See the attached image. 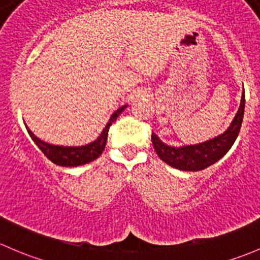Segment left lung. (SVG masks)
I'll list each match as a JSON object with an SVG mask.
<instances>
[{
  "mask_svg": "<svg viewBox=\"0 0 260 260\" xmlns=\"http://www.w3.org/2000/svg\"><path fill=\"white\" fill-rule=\"evenodd\" d=\"M244 104L245 99L244 92H243L239 110L228 130L221 135L205 141V143L198 144V145L173 148V146H168L167 144L160 141L159 138L152 133L151 141L157 156L168 165L179 170L199 171L213 165L229 151L235 139L238 138L240 126H242L243 116H244Z\"/></svg>",
  "mask_w": 260,
  "mask_h": 260,
  "instance_id": "obj_1",
  "label": "left lung"
}]
</instances>
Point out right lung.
I'll return each mask as SVG.
<instances>
[{
	"mask_svg": "<svg viewBox=\"0 0 260 260\" xmlns=\"http://www.w3.org/2000/svg\"><path fill=\"white\" fill-rule=\"evenodd\" d=\"M125 108L126 106H122V108L117 109L112 114L110 121L108 122L105 129L101 133V135L95 141H92V143L87 144L85 146H69L68 148V146L51 145V144L45 143V141L40 140L37 136H35L27 126H26V129H27L31 139L35 141V144L39 146L40 150L45 154V156L51 160L53 164L60 165V167H79V165H84L87 164V162L93 161V160L98 159L103 154L106 145V141H108L109 129H110L112 122L117 119V116L124 111Z\"/></svg>",
	"mask_w": 260,
	"mask_h": 260,
	"instance_id": "obj_1",
	"label": "right lung"
}]
</instances>
